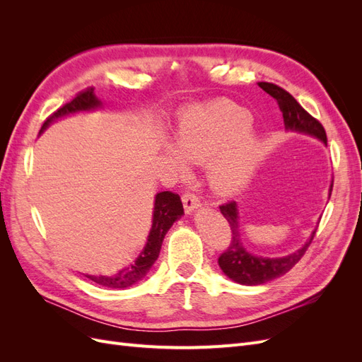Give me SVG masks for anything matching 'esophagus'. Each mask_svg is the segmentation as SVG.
Instances as JSON below:
<instances>
[{
    "label": "esophagus",
    "mask_w": 362,
    "mask_h": 362,
    "mask_svg": "<svg viewBox=\"0 0 362 362\" xmlns=\"http://www.w3.org/2000/svg\"><path fill=\"white\" fill-rule=\"evenodd\" d=\"M182 205H184L185 213H192L193 210H196V208L201 205V201L194 193L187 192V193L182 194Z\"/></svg>",
    "instance_id": "esophagus-1"
}]
</instances>
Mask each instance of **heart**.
I'll return each mask as SVG.
<instances>
[{
    "instance_id": "obj_1",
    "label": "heart",
    "mask_w": 362,
    "mask_h": 362,
    "mask_svg": "<svg viewBox=\"0 0 362 362\" xmlns=\"http://www.w3.org/2000/svg\"><path fill=\"white\" fill-rule=\"evenodd\" d=\"M250 115L231 103L185 113L177 129L175 144L180 154L193 163L211 161L210 178L216 189L229 193L247 184L262 156V141L247 133ZM172 161L182 169V160L169 151Z\"/></svg>"
}]
</instances>
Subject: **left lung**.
I'll return each mask as SVG.
<instances>
[{
  "mask_svg": "<svg viewBox=\"0 0 362 362\" xmlns=\"http://www.w3.org/2000/svg\"><path fill=\"white\" fill-rule=\"evenodd\" d=\"M258 86L278 101L284 116V124H286L287 129L311 134L325 141V144H327L326 131L323 125L306 112L305 108L296 101L286 89H282V87L267 81H261L258 83ZM332 185H334V181H332ZM332 185H331V192H332ZM221 213L226 218L229 228H231V240H229L228 247L222 252L221 257H218V266H221V269L223 270L226 276H229L238 284H243V286H261V284H266L269 281H273L282 275H286L296 262H299V259L305 255L306 249L310 247L313 238L315 235V231H314L310 242H306L303 247L296 250L291 255L282 257V258L255 257L249 254V252H246V249L243 247L242 231H240V225H238V213H237L235 202L229 201L222 204Z\"/></svg>",
  "mask_w": 362,
  "mask_h": 362,
  "instance_id": "obj_1",
  "label": "left lung"
}]
</instances>
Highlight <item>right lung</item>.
<instances>
[{
  "label": "right lung",
  "mask_w": 362,
  "mask_h": 362,
  "mask_svg": "<svg viewBox=\"0 0 362 362\" xmlns=\"http://www.w3.org/2000/svg\"><path fill=\"white\" fill-rule=\"evenodd\" d=\"M100 105L101 103L98 101V98L95 96L93 87H87V89L76 93L72 101L66 103L63 107H60L59 110H56L51 116H48L42 125V129H45L54 119L62 117L69 113L80 112V110H90V108L100 107ZM182 214H184V208H182L180 194L173 192L157 193L156 205H154V218H152V229L149 233L148 243L134 264L120 270L119 273H115V275H108V276L86 275V276L90 281L100 284V286L108 287V288H127L129 286H133V284L139 282L149 272L152 264L157 261L163 238L169 231V228Z\"/></svg>",
  "instance_id": "add662e5"
}]
</instances>
